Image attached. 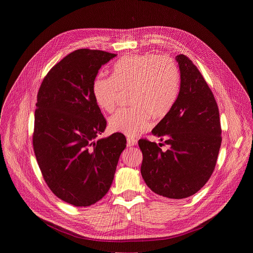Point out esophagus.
<instances>
[{
	"label": "esophagus",
	"instance_id": "esophagus-1",
	"mask_svg": "<svg viewBox=\"0 0 253 253\" xmlns=\"http://www.w3.org/2000/svg\"><path fill=\"white\" fill-rule=\"evenodd\" d=\"M138 141L135 138H127V146L131 147V146H135L137 145Z\"/></svg>",
	"mask_w": 253,
	"mask_h": 253
}]
</instances>
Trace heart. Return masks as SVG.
Returning a JSON list of instances; mask_svg holds the SVG:
<instances>
[{
    "label": "heart",
    "mask_w": 253,
    "mask_h": 253,
    "mask_svg": "<svg viewBox=\"0 0 253 253\" xmlns=\"http://www.w3.org/2000/svg\"><path fill=\"white\" fill-rule=\"evenodd\" d=\"M178 87V71L171 59L154 54L128 55L116 62L112 78L99 75L93 95L101 109H115L121 91L133 90L135 111L119 110L109 119L112 131L133 137L151 127L148 112L163 117L170 110Z\"/></svg>",
    "instance_id": "b5f03b06"
}]
</instances>
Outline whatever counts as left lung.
<instances>
[{
    "label": "left lung",
    "mask_w": 253,
    "mask_h": 253,
    "mask_svg": "<svg viewBox=\"0 0 253 253\" xmlns=\"http://www.w3.org/2000/svg\"><path fill=\"white\" fill-rule=\"evenodd\" d=\"M180 85L168 113L152 134L169 145L162 151L146 139L138 144L143 154L141 175L156 194L182 199L208 181L221 145L217 103L197 67L185 55L175 57ZM161 143H159L160 145Z\"/></svg>",
    "instance_id": "left-lung-1"
}]
</instances>
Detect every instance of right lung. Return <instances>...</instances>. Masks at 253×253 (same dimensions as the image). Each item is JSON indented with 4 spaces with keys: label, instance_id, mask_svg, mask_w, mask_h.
Masks as SVG:
<instances>
[{
    "label": "right lung",
    "instance_id": "1",
    "mask_svg": "<svg viewBox=\"0 0 253 253\" xmlns=\"http://www.w3.org/2000/svg\"><path fill=\"white\" fill-rule=\"evenodd\" d=\"M116 54L80 49L56 64L42 82L35 111L33 146L52 192L74 206H90L111 187L126 138L105 131L93 95L100 68Z\"/></svg>",
    "mask_w": 253,
    "mask_h": 253
}]
</instances>
